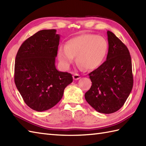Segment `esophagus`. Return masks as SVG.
<instances>
[{
	"mask_svg": "<svg viewBox=\"0 0 146 146\" xmlns=\"http://www.w3.org/2000/svg\"><path fill=\"white\" fill-rule=\"evenodd\" d=\"M73 79L75 80H79L80 78H81V76H80V75H78V74H76V73H75L74 75H73Z\"/></svg>",
	"mask_w": 146,
	"mask_h": 146,
	"instance_id": "34e87169",
	"label": "esophagus"
}]
</instances>
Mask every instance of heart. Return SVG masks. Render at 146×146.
Listing matches in <instances>:
<instances>
[{
    "mask_svg": "<svg viewBox=\"0 0 146 146\" xmlns=\"http://www.w3.org/2000/svg\"><path fill=\"white\" fill-rule=\"evenodd\" d=\"M105 39L95 35H83L70 39L66 46L59 48L58 59L68 67L76 56L77 63L86 70H93L103 63L108 51Z\"/></svg>",
    "mask_w": 146,
    "mask_h": 146,
    "instance_id": "obj_1",
    "label": "heart"
}]
</instances>
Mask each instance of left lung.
<instances>
[{"label": "left lung", "instance_id": "1", "mask_svg": "<svg viewBox=\"0 0 146 146\" xmlns=\"http://www.w3.org/2000/svg\"><path fill=\"white\" fill-rule=\"evenodd\" d=\"M107 33V60L88 75L92 85L85 98L98 112L108 114L125 104L132 89L133 75L128 48L113 33Z\"/></svg>", "mask_w": 146, "mask_h": 146}]
</instances>
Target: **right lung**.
Instances as JSON below:
<instances>
[{
  "label": "right lung",
  "mask_w": 146,
  "mask_h": 146,
  "mask_svg": "<svg viewBox=\"0 0 146 146\" xmlns=\"http://www.w3.org/2000/svg\"><path fill=\"white\" fill-rule=\"evenodd\" d=\"M60 39L56 29L39 31L22 44L15 58V85L27 106L36 111L53 107L73 82L70 73L55 66Z\"/></svg>",
  "instance_id": "obj_1"
}]
</instances>
